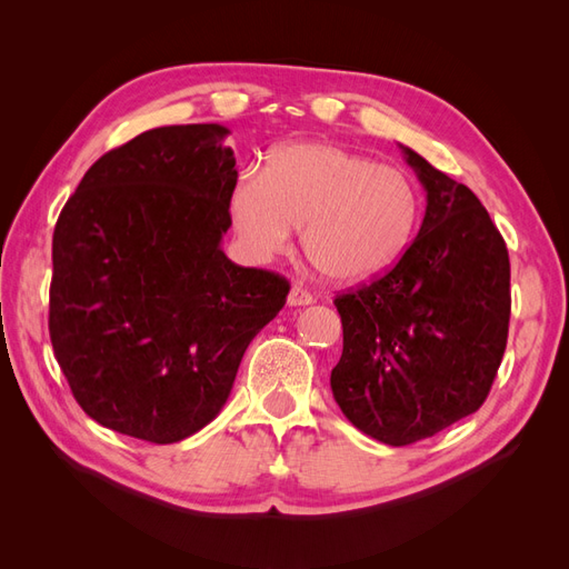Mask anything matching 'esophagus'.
Instances as JSON below:
<instances>
[{
	"label": "esophagus",
	"instance_id": "34e87169",
	"mask_svg": "<svg viewBox=\"0 0 569 569\" xmlns=\"http://www.w3.org/2000/svg\"><path fill=\"white\" fill-rule=\"evenodd\" d=\"M316 299H313V295L308 289H303V287H291L289 289V297H287V303L289 306H308V303H313Z\"/></svg>",
	"mask_w": 569,
	"mask_h": 569
}]
</instances>
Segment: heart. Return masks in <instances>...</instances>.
Wrapping results in <instances>:
<instances>
[{"label":"heart","mask_w":569,"mask_h":569,"mask_svg":"<svg viewBox=\"0 0 569 569\" xmlns=\"http://www.w3.org/2000/svg\"><path fill=\"white\" fill-rule=\"evenodd\" d=\"M232 226L247 253L268 261L303 228V251L322 274L368 282L399 263L422 218L418 184L401 168L327 142L270 151L263 170L239 173Z\"/></svg>","instance_id":"heart-1"}]
</instances>
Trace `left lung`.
<instances>
[{"mask_svg":"<svg viewBox=\"0 0 569 569\" xmlns=\"http://www.w3.org/2000/svg\"><path fill=\"white\" fill-rule=\"evenodd\" d=\"M427 189L418 237L382 278L335 299L343 351L335 401L360 432L408 446L487 401L510 322V261L470 187L408 147Z\"/></svg>","mask_w":569,"mask_h":569,"instance_id":"1","label":"left lung"}]
</instances>
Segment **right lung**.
Returning a JSON list of instances; mask_svg holds the SVG:
<instances>
[{"label": "right lung", "instance_id": "right-lung-1", "mask_svg": "<svg viewBox=\"0 0 569 569\" xmlns=\"http://www.w3.org/2000/svg\"><path fill=\"white\" fill-rule=\"evenodd\" d=\"M228 132L137 134L92 163L57 220L51 347L80 408L113 432L151 443L199 432L287 301L282 274L220 249L237 180Z\"/></svg>", "mask_w": 569, "mask_h": 569}]
</instances>
